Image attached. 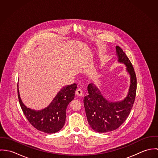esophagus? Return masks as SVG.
I'll use <instances>...</instances> for the list:
<instances>
[{
    "mask_svg": "<svg viewBox=\"0 0 158 158\" xmlns=\"http://www.w3.org/2000/svg\"><path fill=\"white\" fill-rule=\"evenodd\" d=\"M75 94L78 97H81L83 95V90L80 88H78L75 92Z\"/></svg>",
    "mask_w": 158,
    "mask_h": 158,
    "instance_id": "obj_1",
    "label": "esophagus"
}]
</instances>
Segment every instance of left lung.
Segmentation results:
<instances>
[{"mask_svg":"<svg viewBox=\"0 0 158 158\" xmlns=\"http://www.w3.org/2000/svg\"><path fill=\"white\" fill-rule=\"evenodd\" d=\"M118 61L124 63L130 75L131 84L127 96L124 100L111 102L103 97L93 83L88 86V95L83 100L88 121L90 127L98 133H106L117 129L127 119L135 100L137 78L133 65L119 47L116 46Z\"/></svg>","mask_w":158,"mask_h":158,"instance_id":"obj_1","label":"left lung"}]
</instances>
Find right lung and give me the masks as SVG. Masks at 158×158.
Returning <instances> with one entry per match:
<instances>
[{
    "instance_id": "1",
    "label": "right lung",
    "mask_w": 158,
    "mask_h": 158,
    "mask_svg": "<svg viewBox=\"0 0 158 158\" xmlns=\"http://www.w3.org/2000/svg\"><path fill=\"white\" fill-rule=\"evenodd\" d=\"M77 88L75 83L63 87L47 108L39 111L30 109L23 105L18 85V95L23 113L30 123L40 131L52 134L61 130L64 125L66 109L69 103L74 99Z\"/></svg>"
}]
</instances>
